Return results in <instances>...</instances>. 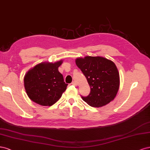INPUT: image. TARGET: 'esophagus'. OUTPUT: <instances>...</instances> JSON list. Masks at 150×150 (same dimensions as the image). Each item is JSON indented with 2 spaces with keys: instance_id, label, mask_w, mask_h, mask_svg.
I'll use <instances>...</instances> for the list:
<instances>
[{
  "instance_id": "1",
  "label": "esophagus",
  "mask_w": 150,
  "mask_h": 150,
  "mask_svg": "<svg viewBox=\"0 0 150 150\" xmlns=\"http://www.w3.org/2000/svg\"><path fill=\"white\" fill-rule=\"evenodd\" d=\"M71 84L73 85H75V86H76V85H77V84H76V83L75 81H72Z\"/></svg>"
}]
</instances>
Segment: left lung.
Masks as SVG:
<instances>
[{"label":"left lung","instance_id":"obj_1","mask_svg":"<svg viewBox=\"0 0 150 150\" xmlns=\"http://www.w3.org/2000/svg\"><path fill=\"white\" fill-rule=\"evenodd\" d=\"M76 66L90 86V94L81 96L93 107H101L114 100L120 86V75L115 63L102 57L77 58Z\"/></svg>","mask_w":150,"mask_h":150}]
</instances>
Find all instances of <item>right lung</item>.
<instances>
[{"label": "right lung", "mask_w": 150, "mask_h": 150, "mask_svg": "<svg viewBox=\"0 0 150 150\" xmlns=\"http://www.w3.org/2000/svg\"><path fill=\"white\" fill-rule=\"evenodd\" d=\"M62 62H42L25 74L24 87L28 98L33 102L42 106H52L61 98L68 85L59 71Z\"/></svg>", "instance_id": "1"}]
</instances>
